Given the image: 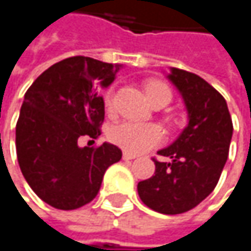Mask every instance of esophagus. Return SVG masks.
<instances>
[{
    "mask_svg": "<svg viewBox=\"0 0 251 251\" xmlns=\"http://www.w3.org/2000/svg\"><path fill=\"white\" fill-rule=\"evenodd\" d=\"M122 158L127 161V160H133V158H136V155H133V154H130V152H126L125 151V152L122 154Z\"/></svg>",
    "mask_w": 251,
    "mask_h": 251,
    "instance_id": "1",
    "label": "esophagus"
}]
</instances>
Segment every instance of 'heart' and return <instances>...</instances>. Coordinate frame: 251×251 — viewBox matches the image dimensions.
Returning <instances> with one entry per match:
<instances>
[{
    "mask_svg": "<svg viewBox=\"0 0 251 251\" xmlns=\"http://www.w3.org/2000/svg\"><path fill=\"white\" fill-rule=\"evenodd\" d=\"M145 93H147V97L151 101V104L161 99H167L169 101L172 100L170 88L160 81L148 82L145 87ZM106 106L109 109L113 107V93L112 91H109L106 96ZM109 138L113 144H116L118 147L125 150L126 152L141 154V152H145V151L154 148L155 145H158L164 138V132L158 125L125 121V122L112 126V129L109 132Z\"/></svg>",
    "mask_w": 251,
    "mask_h": 251,
    "instance_id": "heart-1",
    "label": "heart"
}]
</instances>
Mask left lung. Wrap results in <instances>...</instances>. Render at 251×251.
<instances>
[{
    "label": "left lung",
    "mask_w": 251,
    "mask_h": 251,
    "mask_svg": "<svg viewBox=\"0 0 251 251\" xmlns=\"http://www.w3.org/2000/svg\"><path fill=\"white\" fill-rule=\"evenodd\" d=\"M167 78L181 94L187 126L154 158L155 173L138 183L141 201L151 209L176 215L193 209L215 189L226 166L232 122L226 99L203 78L170 68Z\"/></svg>",
    "instance_id": "1"
}]
</instances>
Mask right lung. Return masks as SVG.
Here are the masks:
<instances>
[{
    "label": "right lung",
    "mask_w": 251,
    "mask_h": 251,
    "mask_svg": "<svg viewBox=\"0 0 251 251\" xmlns=\"http://www.w3.org/2000/svg\"><path fill=\"white\" fill-rule=\"evenodd\" d=\"M119 64L87 56L53 64L25 91L16 126L20 170L31 190L48 205L71 211L91 202L106 170L122 158L109 142L78 145L81 136L97 139L104 121L100 88L109 87Z\"/></svg>",
    "instance_id": "add662e5"
}]
</instances>
